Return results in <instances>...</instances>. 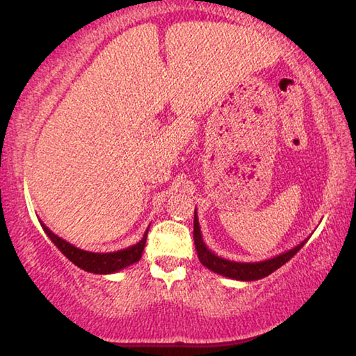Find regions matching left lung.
Listing matches in <instances>:
<instances>
[{"label": "left lung", "instance_id": "obj_1", "mask_svg": "<svg viewBox=\"0 0 356 356\" xmlns=\"http://www.w3.org/2000/svg\"><path fill=\"white\" fill-rule=\"evenodd\" d=\"M193 227H195L193 229V237H195L196 252H197V257H200V262L204 265V267L212 270L213 273H218L221 276H226V278L238 280V281H256V280L265 278V276L273 273L275 270L282 267L287 261H291V259L297 254L301 248H303V245L308 242V238H305L303 242L295 246V248L281 252V254L275 256L272 259H267V261L236 262V261H229V259H222L220 256H216L215 252H212L207 248V245L204 243L202 240L196 210H195V226Z\"/></svg>", "mask_w": 356, "mask_h": 356}]
</instances>
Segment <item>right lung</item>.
Instances as JSON below:
<instances>
[{"mask_svg": "<svg viewBox=\"0 0 356 356\" xmlns=\"http://www.w3.org/2000/svg\"><path fill=\"white\" fill-rule=\"evenodd\" d=\"M44 231L53 243L56 245V248L63 252V254L69 259V261L74 262L76 267L83 268L84 272L95 273V275H110L116 273L119 270H122L129 265L138 262L141 259V254L144 251V246H146V238L149 227L144 232L143 238L136 245H131L129 248L114 251V252H91L76 248V246L70 245L65 242L64 238L58 237L55 232H51L44 222H40Z\"/></svg>", "mask_w": 356, "mask_h": 356, "instance_id": "obj_1", "label": "right lung"}]
</instances>
